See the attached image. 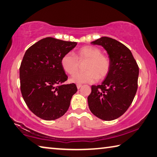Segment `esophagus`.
I'll use <instances>...</instances> for the list:
<instances>
[{"label": "esophagus", "instance_id": "1", "mask_svg": "<svg viewBox=\"0 0 157 157\" xmlns=\"http://www.w3.org/2000/svg\"><path fill=\"white\" fill-rule=\"evenodd\" d=\"M76 87H77V88H78V89H80L81 87H82V85H81V84H77V85H76Z\"/></svg>", "mask_w": 157, "mask_h": 157}]
</instances>
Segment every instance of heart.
I'll return each instance as SVG.
<instances>
[{
    "label": "heart",
    "instance_id": "b5f03b06",
    "mask_svg": "<svg viewBox=\"0 0 157 157\" xmlns=\"http://www.w3.org/2000/svg\"><path fill=\"white\" fill-rule=\"evenodd\" d=\"M79 60L87 59L86 71L78 72L71 78L76 83H90L97 79H103L108 75L110 70L111 63L109 57L101 54V50L94 46L87 45L79 48L76 52ZM60 64L63 70L70 75H74L78 67V59L71 54H66L61 58Z\"/></svg>",
    "mask_w": 157,
    "mask_h": 157
}]
</instances>
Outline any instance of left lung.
<instances>
[{
	"mask_svg": "<svg viewBox=\"0 0 157 157\" xmlns=\"http://www.w3.org/2000/svg\"><path fill=\"white\" fill-rule=\"evenodd\" d=\"M101 45L110 60V70L101 85L92 86L87 102L90 111L104 121L120 117L130 106L138 87L139 67L131 51L119 41L101 37L91 42Z\"/></svg>",
	"mask_w": 157,
	"mask_h": 157,
	"instance_id": "8db88e82",
	"label": "left lung"
}]
</instances>
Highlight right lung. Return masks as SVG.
Here are the masks:
<instances>
[{
	"label": "right lung",
	"instance_id": "add662e5",
	"mask_svg": "<svg viewBox=\"0 0 157 157\" xmlns=\"http://www.w3.org/2000/svg\"><path fill=\"white\" fill-rule=\"evenodd\" d=\"M77 45L52 37L38 40L27 49L20 67L21 91L27 107L46 121L64 115L77 91L74 83L63 84L67 76L60 60Z\"/></svg>",
	"mask_w": 157,
	"mask_h": 157
}]
</instances>
